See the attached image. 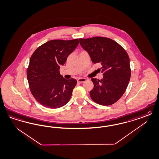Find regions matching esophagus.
<instances>
[{"label": "esophagus", "instance_id": "34e87169", "mask_svg": "<svg viewBox=\"0 0 159 159\" xmlns=\"http://www.w3.org/2000/svg\"><path fill=\"white\" fill-rule=\"evenodd\" d=\"M87 81V79L86 78H80L79 79H78L77 80V82L80 84H82L83 82H85Z\"/></svg>", "mask_w": 159, "mask_h": 159}]
</instances>
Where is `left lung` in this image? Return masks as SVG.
Wrapping results in <instances>:
<instances>
[{
  "label": "left lung",
  "instance_id": "8db88e82",
  "mask_svg": "<svg viewBox=\"0 0 159 159\" xmlns=\"http://www.w3.org/2000/svg\"><path fill=\"white\" fill-rule=\"evenodd\" d=\"M82 48L87 51L94 64L99 63L103 78H91L93 88L90 97L95 102L108 106L122 97L131 75L128 53L117 42L104 37L80 39Z\"/></svg>",
  "mask_w": 159,
  "mask_h": 159
}]
</instances>
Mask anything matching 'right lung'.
Instances as JSON below:
<instances>
[{
	"instance_id": "add662e5",
	"label": "right lung",
	"mask_w": 159,
	"mask_h": 159,
	"mask_svg": "<svg viewBox=\"0 0 159 159\" xmlns=\"http://www.w3.org/2000/svg\"><path fill=\"white\" fill-rule=\"evenodd\" d=\"M78 44V39L52 40L39 47L31 55L27 68V80L31 94L43 106L56 109L70 101L77 81L64 78L60 68Z\"/></svg>"
}]
</instances>
